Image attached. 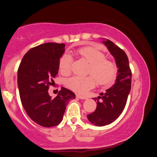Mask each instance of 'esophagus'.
Listing matches in <instances>:
<instances>
[{
  "instance_id": "obj_1",
  "label": "esophagus",
  "mask_w": 157,
  "mask_h": 157,
  "mask_svg": "<svg viewBox=\"0 0 157 157\" xmlns=\"http://www.w3.org/2000/svg\"><path fill=\"white\" fill-rule=\"evenodd\" d=\"M76 96H77V98L81 99V100H86V99H87V97H86L82 96V95H80V94H77Z\"/></svg>"
}]
</instances>
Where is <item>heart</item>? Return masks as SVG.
Listing matches in <instances>:
<instances>
[{"label": "heart", "mask_w": 157, "mask_h": 157, "mask_svg": "<svg viewBox=\"0 0 157 157\" xmlns=\"http://www.w3.org/2000/svg\"><path fill=\"white\" fill-rule=\"evenodd\" d=\"M77 54L89 63L87 77L74 76L66 80V85L75 92L84 94L94 87L96 81L101 86L112 83L117 75L116 65L105 59L103 52L97 48L87 46L79 48ZM72 58L68 54H64L59 60V70L63 75H68L71 71Z\"/></svg>", "instance_id": "b5f03b06"}]
</instances>
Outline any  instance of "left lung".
Wrapping results in <instances>:
<instances>
[{"label": "left lung", "mask_w": 157, "mask_h": 157, "mask_svg": "<svg viewBox=\"0 0 157 157\" xmlns=\"http://www.w3.org/2000/svg\"><path fill=\"white\" fill-rule=\"evenodd\" d=\"M102 43L114 57L118 70L115 84L106 90L105 93L93 98L97 101V109L87 117L97 126L109 125L120 117L125 109L131 88V71L125 52L109 40Z\"/></svg>", "instance_id": "obj_1"}]
</instances>
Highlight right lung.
Returning a JSON list of instances; mask_svg holds the SVG:
<instances>
[{"label": "right lung", "instance_id": "1", "mask_svg": "<svg viewBox=\"0 0 157 157\" xmlns=\"http://www.w3.org/2000/svg\"><path fill=\"white\" fill-rule=\"evenodd\" d=\"M64 44L47 43L31 48L23 56L17 70V85L23 109L29 117L43 127L60 123L68 101L75 93L62 87L52 98L48 90L58 73Z\"/></svg>", "mask_w": 157, "mask_h": 157}]
</instances>
